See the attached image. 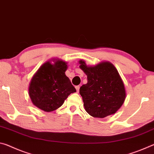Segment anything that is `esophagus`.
I'll list each match as a JSON object with an SVG mask.
<instances>
[{
    "mask_svg": "<svg viewBox=\"0 0 154 154\" xmlns=\"http://www.w3.org/2000/svg\"><path fill=\"white\" fill-rule=\"evenodd\" d=\"M79 85H76V86H75V88H76V90H77V92H79Z\"/></svg>",
    "mask_w": 154,
    "mask_h": 154,
    "instance_id": "obj_1",
    "label": "esophagus"
}]
</instances>
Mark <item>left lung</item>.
Wrapping results in <instances>:
<instances>
[{
	"instance_id": "8db88e82",
	"label": "left lung",
	"mask_w": 154,
	"mask_h": 154,
	"mask_svg": "<svg viewBox=\"0 0 154 154\" xmlns=\"http://www.w3.org/2000/svg\"><path fill=\"white\" fill-rule=\"evenodd\" d=\"M79 63L88 78V83L79 89L85 111L91 116L100 118L116 113L126 98L124 85L118 70L108 62L94 66H88L82 60Z\"/></svg>"
}]
</instances>
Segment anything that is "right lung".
I'll use <instances>...</instances> for the list:
<instances>
[{"instance_id": "obj_1", "label": "right lung", "mask_w": 154, "mask_h": 154, "mask_svg": "<svg viewBox=\"0 0 154 154\" xmlns=\"http://www.w3.org/2000/svg\"><path fill=\"white\" fill-rule=\"evenodd\" d=\"M67 65L58 60L54 64L48 62L34 75L29 86V96L38 108L50 112L59 108L71 93L76 92L65 75Z\"/></svg>"}]
</instances>
